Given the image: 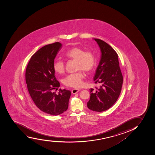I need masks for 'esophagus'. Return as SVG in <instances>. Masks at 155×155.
I'll use <instances>...</instances> for the list:
<instances>
[{
    "label": "esophagus",
    "instance_id": "34e87169",
    "mask_svg": "<svg viewBox=\"0 0 155 155\" xmlns=\"http://www.w3.org/2000/svg\"><path fill=\"white\" fill-rule=\"evenodd\" d=\"M80 91V90L78 89H75V88H74L73 89L72 91H71V93L73 94H75L78 93Z\"/></svg>",
    "mask_w": 155,
    "mask_h": 155
}]
</instances>
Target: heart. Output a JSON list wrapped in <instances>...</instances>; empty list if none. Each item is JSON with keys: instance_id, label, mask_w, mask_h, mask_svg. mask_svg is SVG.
<instances>
[{"instance_id": "heart-1", "label": "heart", "mask_w": 155, "mask_h": 155, "mask_svg": "<svg viewBox=\"0 0 155 155\" xmlns=\"http://www.w3.org/2000/svg\"><path fill=\"white\" fill-rule=\"evenodd\" d=\"M65 57L68 60L77 61V70H83L86 73H90L96 66V58L91 51H85L81 48H72L67 51ZM53 68L56 73L61 74L64 73L65 65L64 61L57 60L53 64ZM84 75L81 71L68 75L64 80V84L67 87L80 88L84 84Z\"/></svg>"}]
</instances>
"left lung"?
<instances>
[{
	"mask_svg": "<svg viewBox=\"0 0 155 155\" xmlns=\"http://www.w3.org/2000/svg\"><path fill=\"white\" fill-rule=\"evenodd\" d=\"M101 49V58L96 68L94 81L99 85L96 90L91 88L90 99L87 104L89 109L102 112L110 108L120 95L123 84L118 54L107 43L94 39Z\"/></svg>",
	"mask_w": 155,
	"mask_h": 155,
	"instance_id": "obj_1",
	"label": "left lung"
}]
</instances>
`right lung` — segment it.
Instances as JSON below:
<instances>
[{
  "label": "right lung",
  "instance_id": "1",
  "mask_svg": "<svg viewBox=\"0 0 155 155\" xmlns=\"http://www.w3.org/2000/svg\"><path fill=\"white\" fill-rule=\"evenodd\" d=\"M62 48L59 42L46 45L33 56L27 67L25 79L32 100L41 111L52 115L61 114L68 108L71 92L60 89V82L56 80L53 64L57 54Z\"/></svg>",
  "mask_w": 155,
  "mask_h": 155
}]
</instances>
